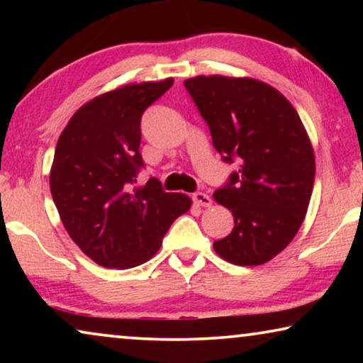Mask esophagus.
<instances>
[{"label": "esophagus", "mask_w": 363, "mask_h": 363, "mask_svg": "<svg viewBox=\"0 0 363 363\" xmlns=\"http://www.w3.org/2000/svg\"><path fill=\"white\" fill-rule=\"evenodd\" d=\"M193 201H195L198 206H211V198L208 196L206 193H201V191L193 193Z\"/></svg>", "instance_id": "34e87169"}]
</instances>
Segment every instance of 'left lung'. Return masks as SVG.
<instances>
[{
	"mask_svg": "<svg viewBox=\"0 0 363 363\" xmlns=\"http://www.w3.org/2000/svg\"><path fill=\"white\" fill-rule=\"evenodd\" d=\"M185 87L223 162H238L213 193L233 213L235 228L213 247L233 264H264L294 240L306 218L315 177L309 135L292 104L266 82L196 76Z\"/></svg>",
	"mask_w": 363,
	"mask_h": 363,
	"instance_id": "1",
	"label": "left lung"
}]
</instances>
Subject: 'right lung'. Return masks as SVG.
Returning a JSON list of instances; mask_svg holds the SVG:
<instances>
[{
  "mask_svg": "<svg viewBox=\"0 0 363 363\" xmlns=\"http://www.w3.org/2000/svg\"><path fill=\"white\" fill-rule=\"evenodd\" d=\"M172 86L170 77L94 97L59 137L49 175L52 200L69 236L99 266L147 262L172 223L190 210V198L165 193L157 178L135 186L143 167L142 113Z\"/></svg>",
  "mask_w": 363,
  "mask_h": 363,
  "instance_id": "add662e5",
  "label": "right lung"
}]
</instances>
